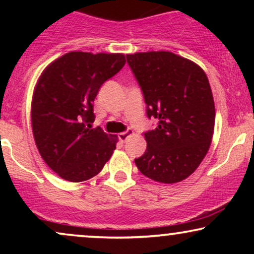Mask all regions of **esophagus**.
I'll use <instances>...</instances> for the list:
<instances>
[{
	"instance_id": "1",
	"label": "esophagus",
	"mask_w": 254,
	"mask_h": 254,
	"mask_svg": "<svg viewBox=\"0 0 254 254\" xmlns=\"http://www.w3.org/2000/svg\"><path fill=\"white\" fill-rule=\"evenodd\" d=\"M131 133H132V130L131 129H127V131H124V132H121L118 135V138L121 139V142H125L127 139V137H129Z\"/></svg>"
}]
</instances>
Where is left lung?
<instances>
[{
    "mask_svg": "<svg viewBox=\"0 0 254 254\" xmlns=\"http://www.w3.org/2000/svg\"><path fill=\"white\" fill-rule=\"evenodd\" d=\"M127 61L143 93L148 118L159 121L144 132L147 149L135 164L159 183H179L191 176L210 147L215 104L199 65L170 51L137 52Z\"/></svg>",
    "mask_w": 254,
    "mask_h": 254,
    "instance_id": "left-lung-1",
    "label": "left lung"
}]
</instances>
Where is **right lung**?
Instances as JSON below:
<instances>
[{"label": "right lung", "instance_id": "right-lung-1", "mask_svg": "<svg viewBox=\"0 0 254 254\" xmlns=\"http://www.w3.org/2000/svg\"><path fill=\"white\" fill-rule=\"evenodd\" d=\"M124 64L123 54L72 51L40 75L32 98V130L43 160L62 179L78 183L97 176L116 149L117 136L90 129V123L99 89Z\"/></svg>", "mask_w": 254, "mask_h": 254}]
</instances>
